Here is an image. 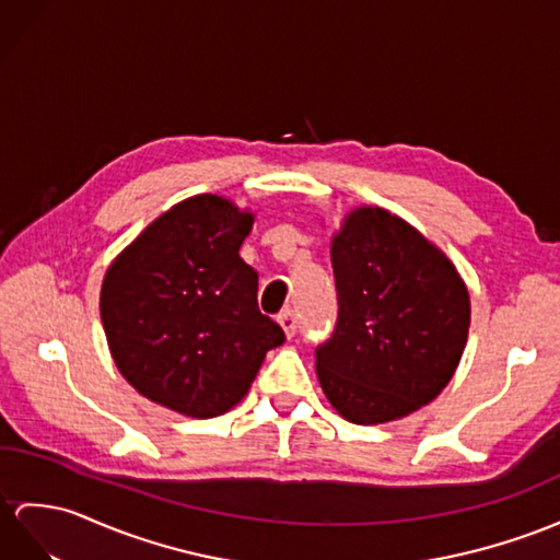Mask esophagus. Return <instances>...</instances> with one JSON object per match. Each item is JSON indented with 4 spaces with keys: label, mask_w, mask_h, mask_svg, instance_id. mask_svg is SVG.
<instances>
[{
    "label": "esophagus",
    "mask_w": 560,
    "mask_h": 560,
    "mask_svg": "<svg viewBox=\"0 0 560 560\" xmlns=\"http://www.w3.org/2000/svg\"><path fill=\"white\" fill-rule=\"evenodd\" d=\"M278 323H280V327L284 330V335L294 337V332H296V316H294L292 308H284L280 316H278Z\"/></svg>",
    "instance_id": "1"
}]
</instances>
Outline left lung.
Segmentation results:
<instances>
[{"label": "left lung", "instance_id": "8db88e82", "mask_svg": "<svg viewBox=\"0 0 560 560\" xmlns=\"http://www.w3.org/2000/svg\"><path fill=\"white\" fill-rule=\"evenodd\" d=\"M339 316L316 349L318 383L357 425L406 418L448 385L470 327V294L446 254L380 207L332 235Z\"/></svg>", "mask_w": 560, "mask_h": 560}]
</instances>
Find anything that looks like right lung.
Instances as JSON below:
<instances>
[{"label":"right lung","mask_w":560,"mask_h":560,"mask_svg":"<svg viewBox=\"0 0 560 560\" xmlns=\"http://www.w3.org/2000/svg\"><path fill=\"white\" fill-rule=\"evenodd\" d=\"M254 213L218 195L175 203L108 266L100 313L120 375L189 418L223 416L284 342L258 311V276L240 247Z\"/></svg>","instance_id":"right-lung-1"}]
</instances>
